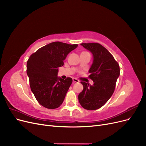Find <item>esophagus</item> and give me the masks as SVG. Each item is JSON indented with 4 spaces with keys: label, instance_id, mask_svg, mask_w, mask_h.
Segmentation results:
<instances>
[{
    "label": "esophagus",
    "instance_id": "obj_1",
    "mask_svg": "<svg viewBox=\"0 0 146 146\" xmlns=\"http://www.w3.org/2000/svg\"><path fill=\"white\" fill-rule=\"evenodd\" d=\"M72 81H73L74 83H79V82H80V81H79L78 80H77V78H72Z\"/></svg>",
    "mask_w": 146,
    "mask_h": 146
}]
</instances>
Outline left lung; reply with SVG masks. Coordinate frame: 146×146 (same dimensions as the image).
Wrapping results in <instances>:
<instances>
[{
    "mask_svg": "<svg viewBox=\"0 0 146 146\" xmlns=\"http://www.w3.org/2000/svg\"><path fill=\"white\" fill-rule=\"evenodd\" d=\"M81 45L93 56L89 77L94 84L91 85L81 82L83 90L78 94V101L83 108L95 110L104 106L111 97L120 69L113 55L100 44L82 43Z\"/></svg>",
    "mask_w": 146,
    "mask_h": 146,
    "instance_id": "8db88e82",
    "label": "left lung"
}]
</instances>
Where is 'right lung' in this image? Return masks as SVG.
<instances>
[{"label": "right lung", "mask_w": 146, "mask_h": 146, "mask_svg": "<svg viewBox=\"0 0 146 146\" xmlns=\"http://www.w3.org/2000/svg\"><path fill=\"white\" fill-rule=\"evenodd\" d=\"M77 44L59 41L51 42L31 55L27 63V74L31 90L39 104L48 109L58 108L62 104L72 79L66 80L57 76L58 67Z\"/></svg>", "instance_id": "add662e5"}]
</instances>
